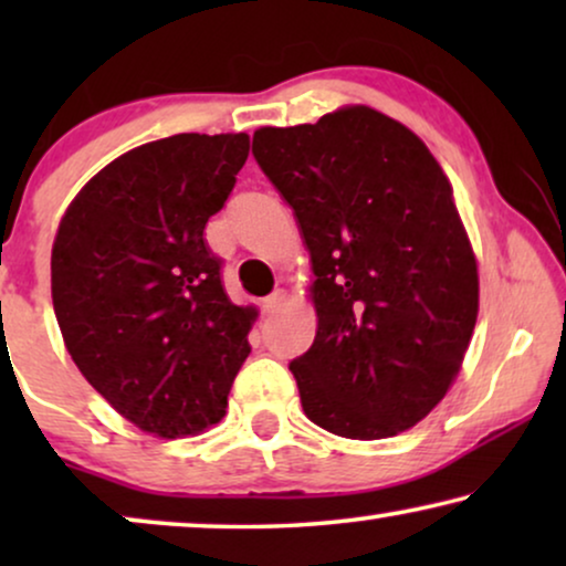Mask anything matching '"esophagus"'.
I'll use <instances>...</instances> for the list:
<instances>
[{"label": "esophagus", "mask_w": 566, "mask_h": 566, "mask_svg": "<svg viewBox=\"0 0 566 566\" xmlns=\"http://www.w3.org/2000/svg\"><path fill=\"white\" fill-rule=\"evenodd\" d=\"M283 301H285V291H281V289L273 291L265 301H262V314H268V316L275 314L277 308L283 306Z\"/></svg>", "instance_id": "esophagus-1"}]
</instances>
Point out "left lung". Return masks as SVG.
Returning a JSON list of instances; mask_svg holds the SVG:
<instances>
[{"instance_id": "1", "label": "left lung", "mask_w": 566, "mask_h": 566, "mask_svg": "<svg viewBox=\"0 0 566 566\" xmlns=\"http://www.w3.org/2000/svg\"><path fill=\"white\" fill-rule=\"evenodd\" d=\"M252 154L312 252L314 345L291 360L308 420L378 440L422 420L459 376L476 260L436 157L366 105L260 128Z\"/></svg>"}]
</instances>
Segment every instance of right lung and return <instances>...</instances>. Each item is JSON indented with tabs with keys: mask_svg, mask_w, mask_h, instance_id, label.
Returning <instances> with one entry per match:
<instances>
[{
	"mask_svg": "<svg viewBox=\"0 0 566 566\" xmlns=\"http://www.w3.org/2000/svg\"><path fill=\"white\" fill-rule=\"evenodd\" d=\"M247 134H177L111 161L59 223L51 293L66 350L113 409L159 438L227 412L254 308L231 304L206 242Z\"/></svg>",
	"mask_w": 566,
	"mask_h": 566,
	"instance_id": "add662e5",
	"label": "right lung"
}]
</instances>
